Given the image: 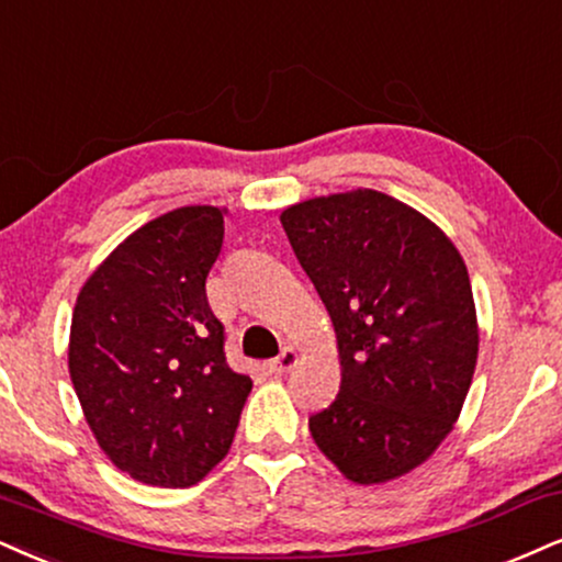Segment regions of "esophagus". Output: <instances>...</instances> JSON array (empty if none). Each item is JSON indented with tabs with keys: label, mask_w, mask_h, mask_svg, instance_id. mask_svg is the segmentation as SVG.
I'll return each instance as SVG.
<instances>
[{
	"label": "esophagus",
	"mask_w": 562,
	"mask_h": 562,
	"mask_svg": "<svg viewBox=\"0 0 562 562\" xmlns=\"http://www.w3.org/2000/svg\"><path fill=\"white\" fill-rule=\"evenodd\" d=\"M296 359H300V355H296V351L292 349V346H286V349H283L281 355L276 357L273 362H270V372H276V375H281V372L294 370V367H296Z\"/></svg>",
	"instance_id": "obj_1"
}]
</instances>
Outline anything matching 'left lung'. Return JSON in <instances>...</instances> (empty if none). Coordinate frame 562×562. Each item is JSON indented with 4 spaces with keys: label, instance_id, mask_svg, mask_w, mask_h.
Masks as SVG:
<instances>
[{
    "label": "left lung",
    "instance_id": "8db88e82",
    "mask_svg": "<svg viewBox=\"0 0 562 562\" xmlns=\"http://www.w3.org/2000/svg\"><path fill=\"white\" fill-rule=\"evenodd\" d=\"M281 224L341 357V391L310 435L351 482L396 480L446 440L472 385L467 266L432 221L375 190L304 200Z\"/></svg>",
    "mask_w": 562,
    "mask_h": 562
}]
</instances>
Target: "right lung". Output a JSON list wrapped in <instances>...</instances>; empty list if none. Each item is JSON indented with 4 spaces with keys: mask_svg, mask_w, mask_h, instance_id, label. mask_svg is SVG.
Instances as JSON below:
<instances>
[{
    "mask_svg": "<svg viewBox=\"0 0 562 562\" xmlns=\"http://www.w3.org/2000/svg\"><path fill=\"white\" fill-rule=\"evenodd\" d=\"M224 211L187 205L130 234L78 294L69 378L99 446L133 480L190 487L228 453L252 380L226 364L205 279Z\"/></svg>",
    "mask_w": 562,
    "mask_h": 562,
    "instance_id": "add662e5",
    "label": "right lung"
}]
</instances>
